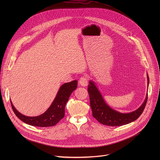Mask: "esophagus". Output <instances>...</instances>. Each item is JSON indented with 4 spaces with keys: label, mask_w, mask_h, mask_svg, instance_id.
<instances>
[{
    "label": "esophagus",
    "mask_w": 160,
    "mask_h": 160,
    "mask_svg": "<svg viewBox=\"0 0 160 160\" xmlns=\"http://www.w3.org/2000/svg\"><path fill=\"white\" fill-rule=\"evenodd\" d=\"M79 83L83 86V87H87V85H88V80H87V78L83 77L82 78H80V80H79Z\"/></svg>",
    "instance_id": "34e87169"
}]
</instances>
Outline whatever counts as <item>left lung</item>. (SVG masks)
I'll list each match as a JSON object with an SVG mask.
<instances>
[{
	"label": "left lung",
	"instance_id": "8db88e82",
	"mask_svg": "<svg viewBox=\"0 0 160 160\" xmlns=\"http://www.w3.org/2000/svg\"><path fill=\"white\" fill-rule=\"evenodd\" d=\"M147 79L148 89L149 78L148 73ZM88 92L93 117L99 123L108 126H122L134 122L141 115L148 101L147 93L144 101L138 109L130 112H121L111 108L106 104L95 82L92 80L89 81Z\"/></svg>",
	"mask_w": 160,
	"mask_h": 160
}]
</instances>
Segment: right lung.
<instances>
[{
  "label": "right lung",
  "instance_id": "1",
  "mask_svg": "<svg viewBox=\"0 0 160 160\" xmlns=\"http://www.w3.org/2000/svg\"><path fill=\"white\" fill-rule=\"evenodd\" d=\"M77 80L62 84L49 108L42 115L37 117H27L19 112L11 101L12 110L16 117L28 125L47 127L54 126L64 117L65 106L72 93L77 87Z\"/></svg>",
  "mask_w": 160,
  "mask_h": 160
}]
</instances>
